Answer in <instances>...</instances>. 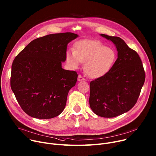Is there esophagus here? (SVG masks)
Here are the masks:
<instances>
[{"mask_svg": "<svg viewBox=\"0 0 156 156\" xmlns=\"http://www.w3.org/2000/svg\"><path fill=\"white\" fill-rule=\"evenodd\" d=\"M78 80L79 81H83V80H84V78H83V76H82L81 75H78Z\"/></svg>", "mask_w": 156, "mask_h": 156, "instance_id": "obj_1", "label": "esophagus"}]
</instances>
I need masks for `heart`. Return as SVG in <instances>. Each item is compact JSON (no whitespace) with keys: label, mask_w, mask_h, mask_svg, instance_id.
<instances>
[{"label":"heart","mask_w":156,"mask_h":156,"mask_svg":"<svg viewBox=\"0 0 156 156\" xmlns=\"http://www.w3.org/2000/svg\"><path fill=\"white\" fill-rule=\"evenodd\" d=\"M116 58L117 55L114 49L94 40L80 41L76 44L75 51H68L66 54V63L71 68L77 69L84 62L87 75L94 78L107 73Z\"/></svg>","instance_id":"1"}]
</instances>
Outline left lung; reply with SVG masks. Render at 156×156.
I'll return each instance as SVG.
<instances>
[{
    "mask_svg": "<svg viewBox=\"0 0 156 156\" xmlns=\"http://www.w3.org/2000/svg\"><path fill=\"white\" fill-rule=\"evenodd\" d=\"M100 35L115 44L118 58L107 73L90 83V105L97 115L112 118L135 105L146 75L139 55L122 39Z\"/></svg>",
    "mask_w": 156,
    "mask_h": 156,
    "instance_id": "left-lung-1",
    "label": "left lung"
}]
</instances>
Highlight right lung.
Wrapping results in <instances>:
<instances>
[{"label": "right lung", "instance_id": "obj_1", "mask_svg": "<svg viewBox=\"0 0 156 156\" xmlns=\"http://www.w3.org/2000/svg\"><path fill=\"white\" fill-rule=\"evenodd\" d=\"M77 37L73 33H63L37 38L15 58L10 86L28 115L49 119L63 112L78 74L62 69V62L66 60L68 44Z\"/></svg>", "mask_w": 156, "mask_h": 156}]
</instances>
